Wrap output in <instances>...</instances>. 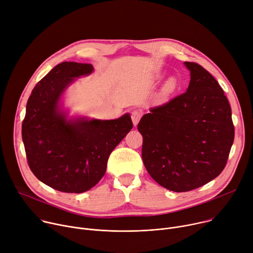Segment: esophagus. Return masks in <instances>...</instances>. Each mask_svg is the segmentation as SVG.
<instances>
[{"label": "esophagus", "mask_w": 253, "mask_h": 253, "mask_svg": "<svg viewBox=\"0 0 253 253\" xmlns=\"http://www.w3.org/2000/svg\"><path fill=\"white\" fill-rule=\"evenodd\" d=\"M141 117H142V111H140V110H134L131 113V119H132V122H133L134 126L138 124Z\"/></svg>", "instance_id": "esophagus-1"}]
</instances>
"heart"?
<instances>
[{"label": "heart", "mask_w": 253, "mask_h": 253, "mask_svg": "<svg viewBox=\"0 0 253 253\" xmlns=\"http://www.w3.org/2000/svg\"><path fill=\"white\" fill-rule=\"evenodd\" d=\"M177 87V83L174 79H169L166 84V91L167 93H172Z\"/></svg>", "instance_id": "heart-1"}]
</instances>
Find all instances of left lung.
Listing matches in <instances>:
<instances>
[{
  "instance_id": "left-lung-1",
  "label": "left lung",
  "mask_w": 253,
  "mask_h": 253,
  "mask_svg": "<svg viewBox=\"0 0 253 253\" xmlns=\"http://www.w3.org/2000/svg\"><path fill=\"white\" fill-rule=\"evenodd\" d=\"M186 93L150 108L138 123L150 176L176 193L200 188L224 169L234 141L231 107L215 78L196 62Z\"/></svg>"
}]
</instances>
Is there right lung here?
Returning a JSON list of instances; mask_svg holds the SVG:
<instances>
[{
    "mask_svg": "<svg viewBox=\"0 0 253 253\" xmlns=\"http://www.w3.org/2000/svg\"><path fill=\"white\" fill-rule=\"evenodd\" d=\"M88 63L57 64L33 88L22 124L28 166L34 175L63 193H84L101 180L108 158L133 124L129 114L115 120H67L59 100L76 78L89 75Z\"/></svg>",
    "mask_w": 253,
    "mask_h": 253,
    "instance_id": "right-lung-1",
    "label": "right lung"
}]
</instances>
